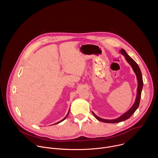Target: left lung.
I'll list each match as a JSON object with an SVG mask.
<instances>
[{"label":"left lung","mask_w":158,"mask_h":158,"mask_svg":"<svg viewBox=\"0 0 158 158\" xmlns=\"http://www.w3.org/2000/svg\"><path fill=\"white\" fill-rule=\"evenodd\" d=\"M120 52L125 57L126 60L127 62L129 64V65L132 67V68L134 72V73L136 75L137 80H138V87H137V94H136V100L134 101V103L132 106V107L127 111L125 113H124L123 115H121L120 117L118 118L117 119H104L102 118H101L98 116H97L93 112V114L94 116V117L98 119L99 121L103 122V123H120L122 121H124L127 119H129L134 113V112L136 110V109L138 108L139 103H140V99H141V92H142V89L143 87V76L141 74V69L139 68V67L137 64V63L135 62L125 51L124 49H121L120 50Z\"/></svg>","instance_id":"obj_1"}]
</instances>
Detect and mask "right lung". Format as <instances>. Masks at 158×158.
<instances>
[{"mask_svg": "<svg viewBox=\"0 0 158 158\" xmlns=\"http://www.w3.org/2000/svg\"><path fill=\"white\" fill-rule=\"evenodd\" d=\"M69 110H70V109H69V111H68V113H67V114L66 115V116L64 118V119H62L61 121H59V122H57V123H56V124H58V123H60V122H62V121H63L64 120H65V118L67 117V116H68V114H69Z\"/></svg>", "mask_w": 158, "mask_h": 158, "instance_id": "add662e5", "label": "right lung"}]
</instances>
